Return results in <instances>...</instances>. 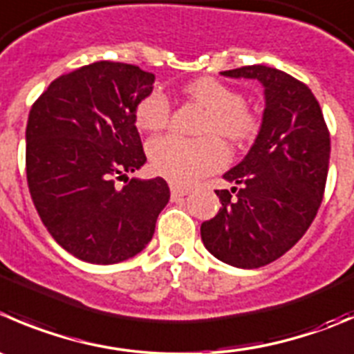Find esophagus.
Here are the masks:
<instances>
[{
	"label": "esophagus",
	"mask_w": 354,
	"mask_h": 354,
	"mask_svg": "<svg viewBox=\"0 0 354 354\" xmlns=\"http://www.w3.org/2000/svg\"><path fill=\"white\" fill-rule=\"evenodd\" d=\"M187 194H188V188L178 187V185H171V197H173V198L185 197Z\"/></svg>",
	"instance_id": "esophagus-1"
}]
</instances>
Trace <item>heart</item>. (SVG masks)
I'll return each mask as SVG.
<instances>
[{"label":"heart","instance_id":"1","mask_svg":"<svg viewBox=\"0 0 354 354\" xmlns=\"http://www.w3.org/2000/svg\"><path fill=\"white\" fill-rule=\"evenodd\" d=\"M181 91L205 109L201 122V135L205 136H159L149 143V157L157 174L176 185H192L221 169L228 160V150L218 134L236 145L249 143L259 133L261 119L239 90L209 75L187 82ZM169 119L171 102L160 91H150L135 109L136 124L145 131H160Z\"/></svg>","mask_w":354,"mask_h":354}]
</instances>
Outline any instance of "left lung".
Returning <instances> with one entry per match:
<instances>
[{
  "label": "left lung",
  "instance_id": "1",
  "mask_svg": "<svg viewBox=\"0 0 354 354\" xmlns=\"http://www.w3.org/2000/svg\"><path fill=\"white\" fill-rule=\"evenodd\" d=\"M264 86L261 131L245 159L225 173L239 187L216 190L218 214L201 226L205 249L236 268H261L287 252L317 216L327 183L330 133L299 79L266 65L221 72Z\"/></svg>",
  "mask_w": 354,
  "mask_h": 354
}]
</instances>
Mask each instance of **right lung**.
<instances>
[{"label": "right lung", "instance_id": "1", "mask_svg": "<svg viewBox=\"0 0 354 354\" xmlns=\"http://www.w3.org/2000/svg\"><path fill=\"white\" fill-rule=\"evenodd\" d=\"M153 79L136 65L95 62L55 79L30 109V197L50 235L79 259L114 264L142 252L169 201L162 178H126L147 162L135 109Z\"/></svg>", "mask_w": 354, "mask_h": 354}]
</instances>
